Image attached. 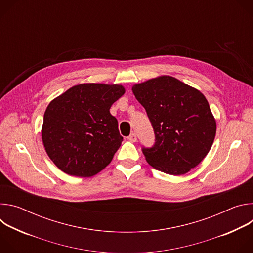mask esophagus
<instances>
[{"mask_svg":"<svg viewBox=\"0 0 253 253\" xmlns=\"http://www.w3.org/2000/svg\"><path fill=\"white\" fill-rule=\"evenodd\" d=\"M128 139H129L130 142H136V141H137V136H136L135 133H132V134L128 137Z\"/></svg>","mask_w":253,"mask_h":253,"instance_id":"esophagus-1","label":"esophagus"}]
</instances>
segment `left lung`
<instances>
[{"label": "left lung", "mask_w": 253, "mask_h": 253, "mask_svg": "<svg viewBox=\"0 0 253 253\" xmlns=\"http://www.w3.org/2000/svg\"><path fill=\"white\" fill-rule=\"evenodd\" d=\"M132 91L145 108L155 133L154 146L142 149L146 161L174 176L196 167L216 134V121L205 96L167 75L135 84Z\"/></svg>", "instance_id": "left-lung-1"}]
</instances>
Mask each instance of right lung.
Segmentation results:
<instances>
[{
    "label": "right lung",
    "mask_w": 253,
    "mask_h": 253,
    "mask_svg": "<svg viewBox=\"0 0 253 253\" xmlns=\"http://www.w3.org/2000/svg\"><path fill=\"white\" fill-rule=\"evenodd\" d=\"M125 93L118 84L84 83L53 99L44 114L42 140L63 172L91 177L109 164L123 137L110 108Z\"/></svg>",
    "instance_id": "right-lung-1"
}]
</instances>
